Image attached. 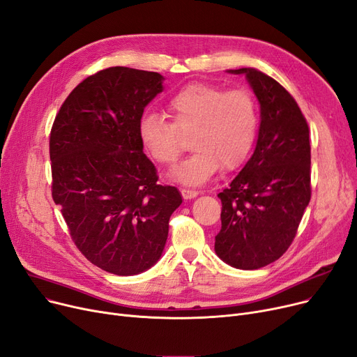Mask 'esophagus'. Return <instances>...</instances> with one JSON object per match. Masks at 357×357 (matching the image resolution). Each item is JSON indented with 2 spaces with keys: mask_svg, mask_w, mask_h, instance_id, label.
<instances>
[{
  "mask_svg": "<svg viewBox=\"0 0 357 357\" xmlns=\"http://www.w3.org/2000/svg\"><path fill=\"white\" fill-rule=\"evenodd\" d=\"M180 192H181V196H183L184 199H193V197H196V196L199 195V192H197V190L185 189V188H183Z\"/></svg>",
  "mask_w": 357,
  "mask_h": 357,
  "instance_id": "obj_1",
  "label": "esophagus"
}]
</instances>
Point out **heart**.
Masks as SVG:
<instances>
[{"mask_svg": "<svg viewBox=\"0 0 357 357\" xmlns=\"http://www.w3.org/2000/svg\"><path fill=\"white\" fill-rule=\"evenodd\" d=\"M167 117L145 114L139 137L148 154L164 165L174 164L192 137L193 154L173 169V177L185 184H202L222 165L238 167L256 138L259 113L252 94L213 84L195 82L178 90L167 103Z\"/></svg>", "mask_w": 357, "mask_h": 357, "instance_id": "1", "label": "heart"}]
</instances>
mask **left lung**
Segmentation results:
<instances>
[{
  "mask_svg": "<svg viewBox=\"0 0 357 357\" xmlns=\"http://www.w3.org/2000/svg\"><path fill=\"white\" fill-rule=\"evenodd\" d=\"M245 74L260 101L261 122L254 154L227 189L215 251L232 267L254 270L291 247L311 200L310 128L295 98L256 68Z\"/></svg>",
  "mask_w": 357,
  "mask_h": 357,
  "instance_id": "obj_1",
  "label": "left lung"
}]
</instances>
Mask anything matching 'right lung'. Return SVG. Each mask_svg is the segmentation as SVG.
Returning <instances> with one entry per match:
<instances>
[{"label": "right lung", "mask_w": 357, "mask_h": 357, "mask_svg": "<svg viewBox=\"0 0 357 357\" xmlns=\"http://www.w3.org/2000/svg\"><path fill=\"white\" fill-rule=\"evenodd\" d=\"M161 91L158 73L106 68L70 93L50 129L52 199L82 256L117 276L157 263L181 205L139 137L144 109Z\"/></svg>", "instance_id": "add662e5"}]
</instances>
